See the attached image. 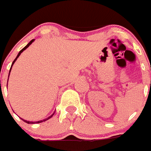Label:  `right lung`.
<instances>
[{
    "label": "right lung",
    "mask_w": 151,
    "mask_h": 151,
    "mask_svg": "<svg viewBox=\"0 0 151 151\" xmlns=\"http://www.w3.org/2000/svg\"><path fill=\"white\" fill-rule=\"evenodd\" d=\"M34 40H30V42H29V43H28V44H27L26 46H25V47H24L23 48V49H22V50H21V51L19 52V53H18V54H17V58H15V59H14V61H13V63H12V65H11V68H12V66H13L14 63V62H15V61H16V60H17V58H18V57H19V56H20V54H21V53H22V52H23V51H24V50H25V49H26V48H27V47H29V46H30V44H32V42H33V41H34ZM11 70H10V72H11ZM9 74H10V73H9ZM53 114H52V115H51V116H49V117H47V119H44V120H43V121H37V122H30V121H25V120H24V122H26V123H27V124H35V123H36V124H37V123H40V122H43V121H47V119L50 118V117H51V116H53Z\"/></svg>",
    "instance_id": "add662e5"
}]
</instances>
